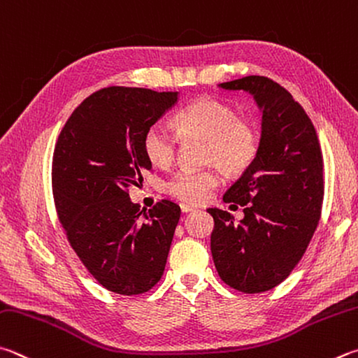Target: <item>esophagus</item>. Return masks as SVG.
Returning <instances> with one entry per match:
<instances>
[{
    "label": "esophagus",
    "mask_w": 358,
    "mask_h": 358,
    "mask_svg": "<svg viewBox=\"0 0 358 358\" xmlns=\"http://www.w3.org/2000/svg\"><path fill=\"white\" fill-rule=\"evenodd\" d=\"M180 208H181V213H191V211H196V206H192V205H186V203H181V205H180Z\"/></svg>",
    "instance_id": "obj_1"
}]
</instances>
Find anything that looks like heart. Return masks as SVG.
Here are the masks:
<instances>
[{
	"label": "heart",
	"instance_id": "heart-1",
	"mask_svg": "<svg viewBox=\"0 0 358 358\" xmlns=\"http://www.w3.org/2000/svg\"><path fill=\"white\" fill-rule=\"evenodd\" d=\"M172 127L180 139H205L206 159L216 162L225 173L239 175L250 167L258 153V133L250 122L239 119L227 103L203 96L189 103L172 117ZM147 159L158 167L172 164L177 139L161 125L147 128L142 138ZM217 169H183L166 181L164 189L187 203H200L219 185Z\"/></svg>",
	"mask_w": 358,
	"mask_h": 358
}]
</instances>
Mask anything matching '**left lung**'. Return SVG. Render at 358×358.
Segmentation results:
<instances>
[{
	"instance_id": "left-lung-1",
	"label": "left lung",
	"mask_w": 358,
	"mask_h": 358,
	"mask_svg": "<svg viewBox=\"0 0 358 358\" xmlns=\"http://www.w3.org/2000/svg\"><path fill=\"white\" fill-rule=\"evenodd\" d=\"M219 87L249 92L263 113L257 158L224 196L244 206V217L236 222L229 211L208 210L217 274L255 294L280 285L313 238L324 199L322 153L310 117L280 84L252 75Z\"/></svg>"
}]
</instances>
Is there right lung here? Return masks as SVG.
<instances>
[{
  "label": "right lung",
  "instance_id": "right-lung-1",
  "mask_svg": "<svg viewBox=\"0 0 358 358\" xmlns=\"http://www.w3.org/2000/svg\"><path fill=\"white\" fill-rule=\"evenodd\" d=\"M178 92L113 86L89 95L57 138L51 183L70 245L101 287L142 294L166 268L180 206L161 200L141 210L128 187L142 185L152 162L142 138L175 103Z\"/></svg>",
  "mask_w": 358,
  "mask_h": 358
}]
</instances>
